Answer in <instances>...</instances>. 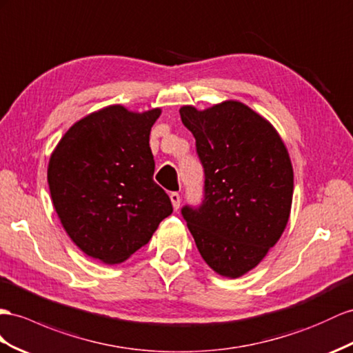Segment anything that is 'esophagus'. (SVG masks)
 <instances>
[{
  "instance_id": "34e87169",
  "label": "esophagus",
  "mask_w": 353,
  "mask_h": 353,
  "mask_svg": "<svg viewBox=\"0 0 353 353\" xmlns=\"http://www.w3.org/2000/svg\"><path fill=\"white\" fill-rule=\"evenodd\" d=\"M170 200H171V204H173V209L177 210L180 207V195L177 192H171L170 194Z\"/></svg>"
}]
</instances>
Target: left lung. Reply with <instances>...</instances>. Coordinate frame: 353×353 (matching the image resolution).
<instances>
[{"instance_id":"8db88e82","label":"left lung","mask_w":353,"mask_h":353,"mask_svg":"<svg viewBox=\"0 0 353 353\" xmlns=\"http://www.w3.org/2000/svg\"><path fill=\"white\" fill-rule=\"evenodd\" d=\"M205 174L204 201L182 214L213 271L237 279L265 258L286 228L294 170L276 128L246 104L227 99L204 110L180 107Z\"/></svg>"}]
</instances>
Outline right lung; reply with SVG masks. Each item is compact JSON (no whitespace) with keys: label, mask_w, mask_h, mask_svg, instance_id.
Masks as SVG:
<instances>
[{"label":"right lung","mask_w":353,"mask_h":353,"mask_svg":"<svg viewBox=\"0 0 353 353\" xmlns=\"http://www.w3.org/2000/svg\"><path fill=\"white\" fill-rule=\"evenodd\" d=\"M161 108L107 105L77 121L53 149L48 183L68 237L85 255L121 264L173 212L153 182L149 135Z\"/></svg>","instance_id":"1"}]
</instances>
